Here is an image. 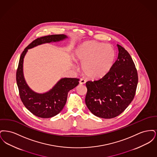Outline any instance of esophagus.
I'll return each instance as SVG.
<instances>
[{
  "mask_svg": "<svg viewBox=\"0 0 157 157\" xmlns=\"http://www.w3.org/2000/svg\"><path fill=\"white\" fill-rule=\"evenodd\" d=\"M85 83H86V81H85L84 79H82V78H81V79H80L79 83H80L81 85H83V84H85Z\"/></svg>",
  "mask_w": 157,
  "mask_h": 157,
  "instance_id": "esophagus-1",
  "label": "esophagus"
}]
</instances>
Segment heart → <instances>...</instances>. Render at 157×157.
<instances>
[{
  "label": "heart",
  "instance_id": "heart-1",
  "mask_svg": "<svg viewBox=\"0 0 157 157\" xmlns=\"http://www.w3.org/2000/svg\"><path fill=\"white\" fill-rule=\"evenodd\" d=\"M75 58L82 63L85 75L97 79L104 76L111 69L115 59V51L109 44L88 41L77 48Z\"/></svg>",
  "mask_w": 157,
  "mask_h": 157
}]
</instances>
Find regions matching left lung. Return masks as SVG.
<instances>
[{
    "label": "left lung",
    "instance_id": "1",
    "mask_svg": "<svg viewBox=\"0 0 157 157\" xmlns=\"http://www.w3.org/2000/svg\"><path fill=\"white\" fill-rule=\"evenodd\" d=\"M118 59L101 78L86 83L85 103L98 117L110 119L124 112L135 95L138 76L129 53L121 45Z\"/></svg>",
    "mask_w": 157,
    "mask_h": 157
}]
</instances>
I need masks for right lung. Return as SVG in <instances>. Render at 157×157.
<instances>
[{"label": "right lung", "mask_w": 157, "mask_h": 157, "mask_svg": "<svg viewBox=\"0 0 157 157\" xmlns=\"http://www.w3.org/2000/svg\"><path fill=\"white\" fill-rule=\"evenodd\" d=\"M64 35H52L38 37L32 41L23 51L16 71V79L19 94L25 106L35 116L42 118H51L58 114L67 100V93L78 84V78H62L49 92L40 94L30 90L24 79L23 61L28 49L38 45L58 42L65 39Z\"/></svg>", "instance_id": "right-lung-1"}]
</instances>
